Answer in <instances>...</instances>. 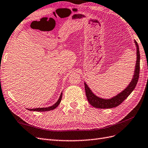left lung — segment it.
Instances as JSON below:
<instances>
[{
  "label": "left lung",
  "mask_w": 148,
  "mask_h": 148,
  "mask_svg": "<svg viewBox=\"0 0 148 148\" xmlns=\"http://www.w3.org/2000/svg\"><path fill=\"white\" fill-rule=\"evenodd\" d=\"M136 47V62L135 69L134 71V75L133 78L131 79V82L127 86L126 88L124 89L121 92L118 93L114 97L111 98H103L99 97L95 95L93 91L91 90L90 87L87 84L84 82L85 88V93L88 101L91 106L97 108L105 109V108H113L116 107L125 100L127 97L132 93V91L135 88L136 86L139 79V69H140V53H139V49L137 42L134 40Z\"/></svg>",
  "instance_id": "1"
}]
</instances>
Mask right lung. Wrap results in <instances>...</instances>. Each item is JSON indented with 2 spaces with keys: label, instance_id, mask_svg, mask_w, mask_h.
Segmentation results:
<instances>
[{
  "label": "right lung",
  "instance_id": "obj_1",
  "mask_svg": "<svg viewBox=\"0 0 148 148\" xmlns=\"http://www.w3.org/2000/svg\"><path fill=\"white\" fill-rule=\"evenodd\" d=\"M62 92L60 94V96L58 98V99L57 100V101L56 102L54 105H53L52 106H49V107H47V108H33V109H27L28 110L30 111H50V110H53L54 109H55L57 108L59 104L60 103L61 100H62Z\"/></svg>",
  "mask_w": 148,
  "mask_h": 148
}]
</instances>
